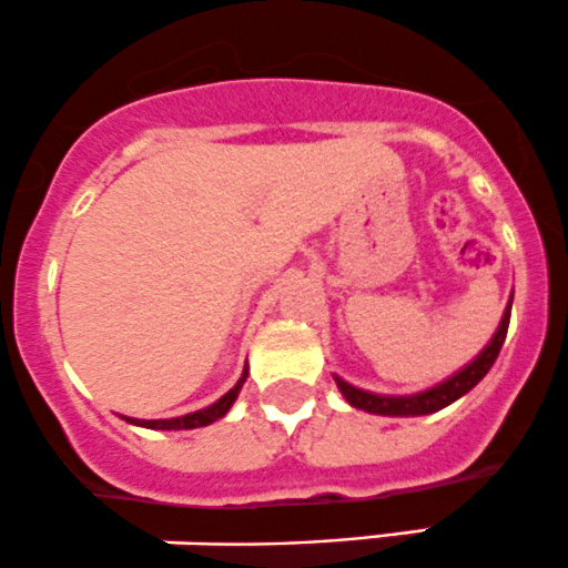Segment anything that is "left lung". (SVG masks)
<instances>
[{"label": "left lung", "mask_w": 568, "mask_h": 568, "mask_svg": "<svg viewBox=\"0 0 568 568\" xmlns=\"http://www.w3.org/2000/svg\"><path fill=\"white\" fill-rule=\"evenodd\" d=\"M509 313H513V302H509L507 313H504V317H501V326H498V332L494 334V339H490V345L485 347V351L479 353L469 366H464L458 375L445 379V383H439L436 388L423 390V394H415V396H377V394H366V390L353 388L351 383H345V379H339V377H334V379H336V385H339L342 396H345L355 409H364V413L394 415V417L432 415V413H436V409L453 404L456 398H460L464 394H469V390L475 388L479 379L488 375V369L496 364L498 353H501L504 339H507Z\"/></svg>", "instance_id": "1"}]
</instances>
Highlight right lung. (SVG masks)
<instances>
[{
    "instance_id": "obj_1",
    "label": "right lung",
    "mask_w": 568,
    "mask_h": 568,
    "mask_svg": "<svg viewBox=\"0 0 568 568\" xmlns=\"http://www.w3.org/2000/svg\"><path fill=\"white\" fill-rule=\"evenodd\" d=\"M247 379V366L245 372H242L240 383L234 385L232 390H229L226 396L217 398L215 404H210L207 409H199V413H191V415H183V417H172V420H134V417H126L129 423H136V426H145V428H161V432H183V428H202V426H210V423H215L217 417H223L232 409L234 398L240 396V388L242 383Z\"/></svg>"
}]
</instances>
